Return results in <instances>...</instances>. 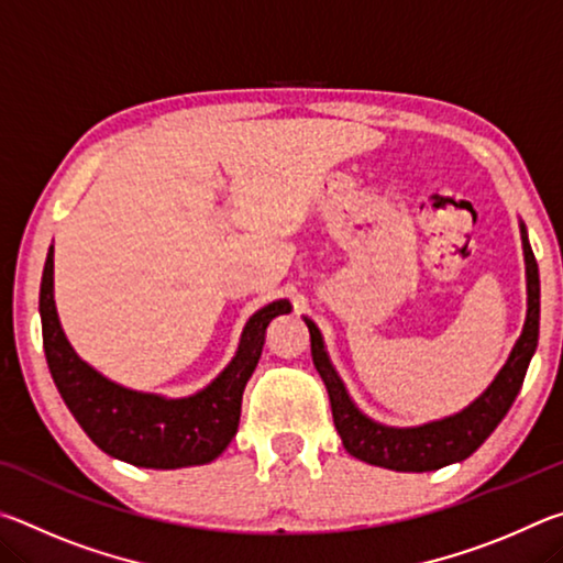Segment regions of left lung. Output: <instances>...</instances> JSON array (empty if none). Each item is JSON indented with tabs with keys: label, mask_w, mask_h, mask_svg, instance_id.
<instances>
[{
	"label": "left lung",
	"mask_w": 563,
	"mask_h": 563,
	"mask_svg": "<svg viewBox=\"0 0 563 563\" xmlns=\"http://www.w3.org/2000/svg\"><path fill=\"white\" fill-rule=\"evenodd\" d=\"M519 231L523 265H527V320H523V330L489 387L474 402L450 417L432 419V422L417 427H389L367 417L350 397L345 383L330 362L320 328L310 318H302L310 330L312 362H316V369L328 387L332 419H335L342 444L352 456L393 472H434L472 456L507 417L523 377H527L533 352H537L541 312L539 265L531 253L523 221H519Z\"/></svg>",
	"instance_id": "obj_1"
}]
</instances>
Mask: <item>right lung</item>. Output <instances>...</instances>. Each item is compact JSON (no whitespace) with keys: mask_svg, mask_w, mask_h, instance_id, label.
<instances>
[{"mask_svg":"<svg viewBox=\"0 0 563 563\" xmlns=\"http://www.w3.org/2000/svg\"><path fill=\"white\" fill-rule=\"evenodd\" d=\"M290 310V300H275L253 312L218 377L188 397H164L113 383L76 355L54 302V245L40 288L44 355L66 407L101 452L146 470H180L223 454L238 432L243 389L261 360L265 330Z\"/></svg>","mask_w":563,"mask_h":563,"instance_id":"add662e5","label":"right lung"}]
</instances>
